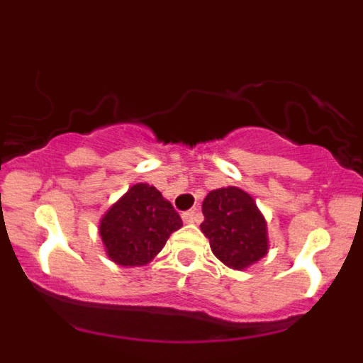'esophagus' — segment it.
<instances>
[{
	"label": "esophagus",
	"instance_id": "34e87169",
	"mask_svg": "<svg viewBox=\"0 0 363 363\" xmlns=\"http://www.w3.org/2000/svg\"><path fill=\"white\" fill-rule=\"evenodd\" d=\"M182 218H184L185 223H198L201 220V214L198 211H187V213L182 214Z\"/></svg>",
	"mask_w": 363,
	"mask_h": 363
}]
</instances>
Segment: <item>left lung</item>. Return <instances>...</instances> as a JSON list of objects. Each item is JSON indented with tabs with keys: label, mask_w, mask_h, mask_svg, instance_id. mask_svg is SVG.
I'll return each mask as SVG.
<instances>
[{
	"label": "left lung",
	"mask_w": 363,
	"mask_h": 363,
	"mask_svg": "<svg viewBox=\"0 0 363 363\" xmlns=\"http://www.w3.org/2000/svg\"><path fill=\"white\" fill-rule=\"evenodd\" d=\"M201 211V233L223 265L243 271L269 252L267 221L249 192L233 185L214 189L205 196Z\"/></svg>",
	"instance_id": "8db88e82"
}]
</instances>
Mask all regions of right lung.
<instances>
[{
  "mask_svg": "<svg viewBox=\"0 0 363 363\" xmlns=\"http://www.w3.org/2000/svg\"><path fill=\"white\" fill-rule=\"evenodd\" d=\"M182 218L171 201L149 184H136L99 220V236L108 258L121 267H143L178 230Z\"/></svg>",
  "mask_w": 363,
  "mask_h": 363,
  "instance_id": "1",
  "label": "right lung"
}]
</instances>
